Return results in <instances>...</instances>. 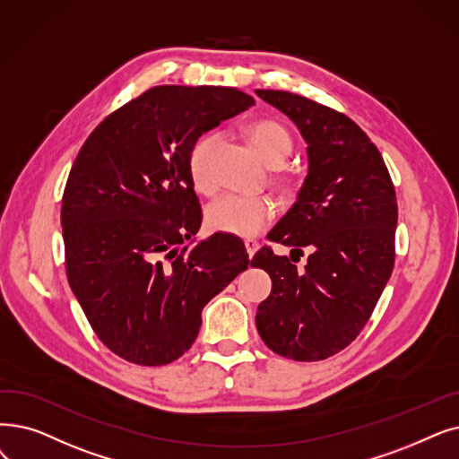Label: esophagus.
<instances>
[{"label": "esophagus", "mask_w": 459, "mask_h": 459, "mask_svg": "<svg viewBox=\"0 0 459 459\" xmlns=\"http://www.w3.org/2000/svg\"><path fill=\"white\" fill-rule=\"evenodd\" d=\"M244 244H246V249H247L249 258H253V255H255V253H256V249H258V244H256L255 240H246Z\"/></svg>", "instance_id": "34e87169"}]
</instances>
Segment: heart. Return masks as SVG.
I'll use <instances>...</instances> for the list:
<instances>
[{"label": "heart", "instance_id": "b5f03b06", "mask_svg": "<svg viewBox=\"0 0 459 459\" xmlns=\"http://www.w3.org/2000/svg\"><path fill=\"white\" fill-rule=\"evenodd\" d=\"M247 141L253 150L270 165H281L292 152V136L272 119H261L247 127ZM219 138L204 134L189 152V176L198 193H212L217 186L213 174V155ZM275 215V204L268 196L223 195L208 206L206 223L215 232L236 236H256L263 232Z\"/></svg>", "mask_w": 459, "mask_h": 459}]
</instances>
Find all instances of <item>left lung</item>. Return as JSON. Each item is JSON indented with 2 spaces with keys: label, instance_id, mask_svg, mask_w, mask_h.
I'll use <instances>...</instances> for the list:
<instances>
[{
  "label": "left lung",
  "instance_id": "8db88e82",
  "mask_svg": "<svg viewBox=\"0 0 459 459\" xmlns=\"http://www.w3.org/2000/svg\"><path fill=\"white\" fill-rule=\"evenodd\" d=\"M256 95L289 116L307 144V176L272 240L309 251L304 270L270 247L253 256L251 266L272 277L256 330L277 354L325 360L356 340L392 275L395 191L383 155L351 117L290 91Z\"/></svg>",
  "mask_w": 459,
  "mask_h": 459
}]
</instances>
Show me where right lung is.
<instances>
[{
    "label": "right lung",
    "instance_id": "obj_1",
    "mask_svg": "<svg viewBox=\"0 0 459 459\" xmlns=\"http://www.w3.org/2000/svg\"><path fill=\"white\" fill-rule=\"evenodd\" d=\"M253 105L236 88L157 86L105 117L74 159L62 203L69 285L127 362L180 358L203 307L247 270L240 238L190 239L203 213L187 163L198 138Z\"/></svg>",
    "mask_w": 459,
    "mask_h": 459
}]
</instances>
